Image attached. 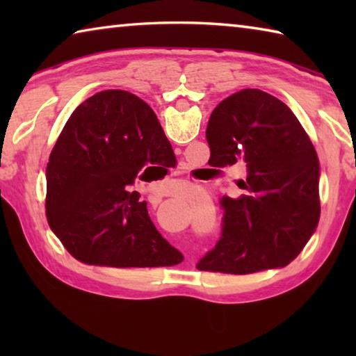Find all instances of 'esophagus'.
<instances>
[{
    "label": "esophagus",
    "instance_id": "34e87169",
    "mask_svg": "<svg viewBox=\"0 0 356 356\" xmlns=\"http://www.w3.org/2000/svg\"><path fill=\"white\" fill-rule=\"evenodd\" d=\"M190 186H193V185H190Z\"/></svg>",
    "mask_w": 356,
    "mask_h": 356
}]
</instances>
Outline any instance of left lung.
Returning a JSON list of instances; mask_svg holds the SVG:
<instances>
[{"mask_svg": "<svg viewBox=\"0 0 356 356\" xmlns=\"http://www.w3.org/2000/svg\"><path fill=\"white\" fill-rule=\"evenodd\" d=\"M206 138L212 166L245 165V195L222 197L221 237L196 268L246 275L284 267L321 216V170L308 134L281 100L243 89L216 105Z\"/></svg>", "mask_w": 356, "mask_h": 356, "instance_id": "1", "label": "left lung"}]
</instances>
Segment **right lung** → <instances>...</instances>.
<instances>
[{
    "mask_svg": "<svg viewBox=\"0 0 356 356\" xmlns=\"http://www.w3.org/2000/svg\"><path fill=\"white\" fill-rule=\"evenodd\" d=\"M176 160L146 102L110 89L72 113L47 165L45 213L72 256L108 267H170L182 252L161 237L130 191L150 168ZM155 164V167L152 165Z\"/></svg>",
    "mask_w": 356,
    "mask_h": 356,
    "instance_id": "obj_1",
    "label": "right lung"
}]
</instances>
